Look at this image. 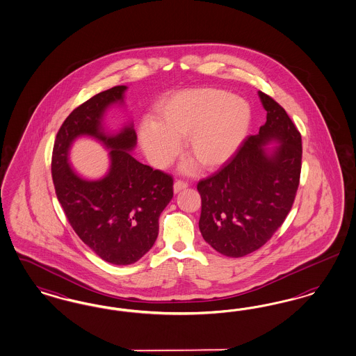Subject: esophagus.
<instances>
[{"instance_id": "1", "label": "esophagus", "mask_w": 356, "mask_h": 356, "mask_svg": "<svg viewBox=\"0 0 356 356\" xmlns=\"http://www.w3.org/2000/svg\"><path fill=\"white\" fill-rule=\"evenodd\" d=\"M188 186V184L186 182V181H182V179H177L175 182H174V193H179L181 190H184Z\"/></svg>"}]
</instances>
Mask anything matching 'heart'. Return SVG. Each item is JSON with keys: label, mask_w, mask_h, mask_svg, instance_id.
Listing matches in <instances>:
<instances>
[{"label": "heart", "mask_w": 356, "mask_h": 356, "mask_svg": "<svg viewBox=\"0 0 356 356\" xmlns=\"http://www.w3.org/2000/svg\"><path fill=\"white\" fill-rule=\"evenodd\" d=\"M248 104L219 90H190L163 99L157 121H145L140 141L147 157L166 166L179 154L186 137L188 153L206 169H215L231 159L250 124Z\"/></svg>", "instance_id": "1"}]
</instances>
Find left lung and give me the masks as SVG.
<instances>
[{"mask_svg": "<svg viewBox=\"0 0 356 356\" xmlns=\"http://www.w3.org/2000/svg\"><path fill=\"white\" fill-rule=\"evenodd\" d=\"M259 96L266 122L218 172L197 184L202 236L228 257L261 248L285 222L300 186L301 133L273 97L261 91ZM272 139L282 145L268 156L262 145Z\"/></svg>", "mask_w": 356, "mask_h": 356, "instance_id": "8db88e82", "label": "left lung"}]
</instances>
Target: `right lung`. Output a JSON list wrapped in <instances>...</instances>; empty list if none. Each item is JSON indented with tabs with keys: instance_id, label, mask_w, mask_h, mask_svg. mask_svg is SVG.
<instances>
[{
	"instance_id": "1",
	"label": "right lung",
	"mask_w": 356,
	"mask_h": 356,
	"mask_svg": "<svg viewBox=\"0 0 356 356\" xmlns=\"http://www.w3.org/2000/svg\"><path fill=\"white\" fill-rule=\"evenodd\" d=\"M125 90L116 86L75 108L56 133L51 159L55 194L68 223L86 245L115 265L136 263L153 247L174 182L170 174L153 170L128 153L137 140L132 127L115 136L103 132L100 120L106 106L122 102ZM81 134L113 149L111 169L100 181L81 180L66 162L70 143Z\"/></svg>"
}]
</instances>
